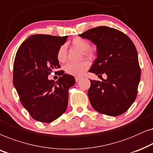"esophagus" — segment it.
<instances>
[{
	"label": "esophagus",
	"mask_w": 153,
	"mask_h": 153,
	"mask_svg": "<svg viewBox=\"0 0 153 153\" xmlns=\"http://www.w3.org/2000/svg\"><path fill=\"white\" fill-rule=\"evenodd\" d=\"M75 81H76V82H78V81L81 79V78H80V77H75Z\"/></svg>",
	"instance_id": "obj_1"
}]
</instances>
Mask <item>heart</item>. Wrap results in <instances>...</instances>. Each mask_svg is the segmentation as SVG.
Returning <instances> with one entry per match:
<instances>
[{
    "label": "heart",
    "mask_w": 153,
    "mask_h": 153,
    "mask_svg": "<svg viewBox=\"0 0 153 153\" xmlns=\"http://www.w3.org/2000/svg\"><path fill=\"white\" fill-rule=\"evenodd\" d=\"M72 45L73 47L78 48L81 51H84V54L86 56H91L92 52L89 49L90 44L85 39L82 38H75L73 40ZM66 59V48L62 45L59 48L57 53V59L59 62H64ZM89 68V63L87 61H84L78 64H67L64 67V70L66 74L73 75L75 77H80L86 72Z\"/></svg>",
    "instance_id": "obj_1"
}]
</instances>
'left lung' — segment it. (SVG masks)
I'll return each instance as SVG.
<instances>
[{
	"instance_id": "8db88e82",
	"label": "left lung",
	"mask_w": 153,
	"mask_h": 153,
	"mask_svg": "<svg viewBox=\"0 0 153 153\" xmlns=\"http://www.w3.org/2000/svg\"><path fill=\"white\" fill-rule=\"evenodd\" d=\"M79 36L97 46V58L89 72L107 75L102 82L90 80L88 97L91 106L109 116L122 115L135 101L140 82L135 45L124 33L108 26L91 28Z\"/></svg>"
}]
</instances>
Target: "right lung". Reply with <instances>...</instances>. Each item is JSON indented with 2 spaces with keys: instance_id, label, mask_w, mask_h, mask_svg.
I'll return each instance as SVG.
<instances>
[{
  "instance_id": "add662e5",
  "label": "right lung",
  "mask_w": 153,
  "mask_h": 153,
  "mask_svg": "<svg viewBox=\"0 0 153 153\" xmlns=\"http://www.w3.org/2000/svg\"><path fill=\"white\" fill-rule=\"evenodd\" d=\"M68 36L36 34L23 42L16 54L13 85L22 104L30 116L41 123H52L66 111L68 89L75 85L73 75H60L49 80L52 70L60 68L58 51Z\"/></svg>"
}]
</instances>
